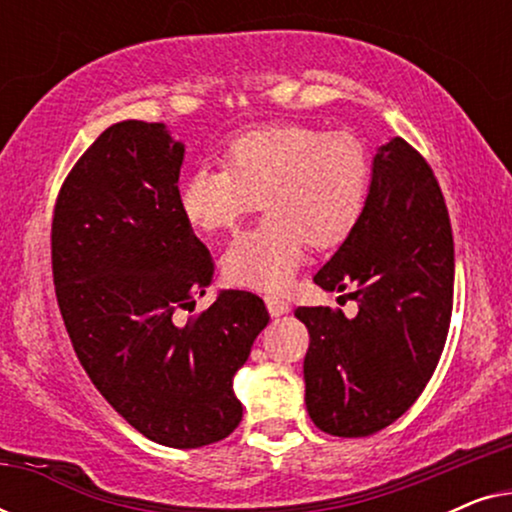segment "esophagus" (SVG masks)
Wrapping results in <instances>:
<instances>
[{
    "mask_svg": "<svg viewBox=\"0 0 512 512\" xmlns=\"http://www.w3.org/2000/svg\"><path fill=\"white\" fill-rule=\"evenodd\" d=\"M265 303H268V310H270L272 317H282V314L291 310L289 303H286L284 298H277V296H268V298H265Z\"/></svg>",
    "mask_w": 512,
    "mask_h": 512,
    "instance_id": "34e87169",
    "label": "esophagus"
}]
</instances>
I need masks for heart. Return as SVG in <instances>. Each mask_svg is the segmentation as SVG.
<instances>
[{"mask_svg": "<svg viewBox=\"0 0 512 512\" xmlns=\"http://www.w3.org/2000/svg\"><path fill=\"white\" fill-rule=\"evenodd\" d=\"M370 156L349 132L270 123L226 146V167H200L181 184L179 207L198 233L233 228L265 207V219L230 242L221 270L230 284L282 291L305 247L333 249L366 212Z\"/></svg>", "mask_w": 512, "mask_h": 512, "instance_id": "obj_1", "label": "heart"}]
</instances>
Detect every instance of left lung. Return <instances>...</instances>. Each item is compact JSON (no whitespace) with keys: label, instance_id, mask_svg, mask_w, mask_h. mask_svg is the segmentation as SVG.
<instances>
[{"label":"left lung","instance_id":"left-lung-1","mask_svg":"<svg viewBox=\"0 0 512 512\" xmlns=\"http://www.w3.org/2000/svg\"><path fill=\"white\" fill-rule=\"evenodd\" d=\"M314 284L352 286L359 314L347 319L324 305L296 310L310 333L307 412L331 436H370L422 394L452 319L450 214L431 165L405 139L380 146L366 212Z\"/></svg>","mask_w":512,"mask_h":512}]
</instances>
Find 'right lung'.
<instances>
[{"instance_id": "add662e5", "label": "right lung", "mask_w": 512, "mask_h": 512, "mask_svg": "<svg viewBox=\"0 0 512 512\" xmlns=\"http://www.w3.org/2000/svg\"><path fill=\"white\" fill-rule=\"evenodd\" d=\"M184 144L163 123L111 125L62 181L51 226L55 298L76 359L125 422L193 450L237 429V368L268 326L263 298L205 296L214 263L179 207Z\"/></svg>"}]
</instances>
